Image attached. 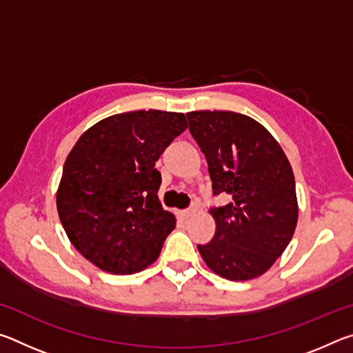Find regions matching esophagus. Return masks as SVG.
<instances>
[{
	"label": "esophagus",
	"mask_w": 353,
	"mask_h": 353,
	"mask_svg": "<svg viewBox=\"0 0 353 353\" xmlns=\"http://www.w3.org/2000/svg\"><path fill=\"white\" fill-rule=\"evenodd\" d=\"M194 213H196V208H188V210L181 212V216H182L183 219H188L190 216H193Z\"/></svg>",
	"instance_id": "34e87169"
}]
</instances>
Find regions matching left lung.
<instances>
[{"label":"left lung","instance_id":"left-lung-1","mask_svg":"<svg viewBox=\"0 0 353 353\" xmlns=\"http://www.w3.org/2000/svg\"><path fill=\"white\" fill-rule=\"evenodd\" d=\"M204 152L213 194L230 202L212 207L216 232L198 244L207 266L227 280L265 274L288 246L299 207L292 168L277 140L259 121L229 110L187 113Z\"/></svg>","mask_w":353,"mask_h":353}]
</instances>
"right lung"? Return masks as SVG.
<instances>
[{"label":"right lung","mask_w":353,"mask_h":353,"mask_svg":"<svg viewBox=\"0 0 353 353\" xmlns=\"http://www.w3.org/2000/svg\"><path fill=\"white\" fill-rule=\"evenodd\" d=\"M187 128L183 113H118L71 149L56 196L59 218L71 244L99 270L124 276L157 260L176 218L159 201L155 162Z\"/></svg>","instance_id":"obj_1"}]
</instances>
